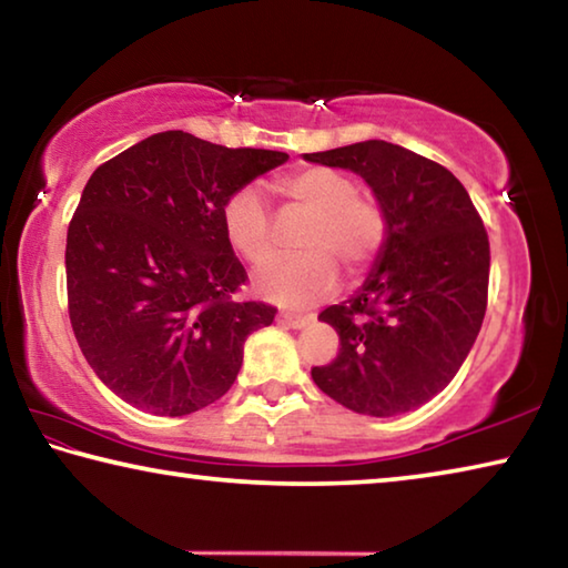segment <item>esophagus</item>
Here are the masks:
<instances>
[{"instance_id": "obj_1", "label": "esophagus", "mask_w": 568, "mask_h": 568, "mask_svg": "<svg viewBox=\"0 0 568 568\" xmlns=\"http://www.w3.org/2000/svg\"><path fill=\"white\" fill-rule=\"evenodd\" d=\"M311 321H313L311 315H293V313H281V315H277V323H283V325H287V328H293V331L305 328V325L311 323Z\"/></svg>"}]
</instances>
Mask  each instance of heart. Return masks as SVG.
Listing matches in <instances>:
<instances>
[{"label":"heart","instance_id":"b5f03b06","mask_svg":"<svg viewBox=\"0 0 568 568\" xmlns=\"http://www.w3.org/2000/svg\"><path fill=\"white\" fill-rule=\"evenodd\" d=\"M275 190L287 205L307 215L295 237L303 255L263 267L255 275L257 295L285 307H311L335 291V271L348 277L368 271L386 240V217L373 200L358 195L351 175L335 168H303L277 180ZM223 230L247 263L263 265L275 255L271 207L253 185L227 197Z\"/></svg>","mask_w":568,"mask_h":568}]
</instances>
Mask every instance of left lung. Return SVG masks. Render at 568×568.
Instances as JSON below:
<instances>
[{
    "mask_svg": "<svg viewBox=\"0 0 568 568\" xmlns=\"http://www.w3.org/2000/svg\"><path fill=\"white\" fill-rule=\"evenodd\" d=\"M303 158L361 175L386 217L365 283L318 315L338 333L341 351L311 376L355 413H408L444 390L474 348L491 265L486 227L454 172L393 142Z\"/></svg>",
    "mask_w": 568,
    "mask_h": 568,
    "instance_id": "obj_1",
    "label": "left lung"
}]
</instances>
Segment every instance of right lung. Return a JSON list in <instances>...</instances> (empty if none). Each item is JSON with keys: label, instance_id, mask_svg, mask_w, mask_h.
I'll list each match as a JSON object with an SVG mask.
<instances>
[{"label": "right lung", "instance_id": "right-lung-1", "mask_svg": "<svg viewBox=\"0 0 568 568\" xmlns=\"http://www.w3.org/2000/svg\"><path fill=\"white\" fill-rule=\"evenodd\" d=\"M285 160L168 130L92 172L67 230V301L82 355L114 396L175 418L233 386L247 335L275 307L233 297L247 273L223 207Z\"/></svg>", "mask_w": 568, "mask_h": 568}]
</instances>
